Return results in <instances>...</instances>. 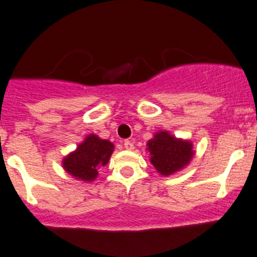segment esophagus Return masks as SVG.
<instances>
[{
	"instance_id": "1",
	"label": "esophagus",
	"mask_w": 257,
	"mask_h": 257,
	"mask_svg": "<svg viewBox=\"0 0 257 257\" xmlns=\"http://www.w3.org/2000/svg\"><path fill=\"white\" fill-rule=\"evenodd\" d=\"M123 145H124V148H125V149H128V150H133L134 149V144L132 143L131 141H124Z\"/></svg>"
}]
</instances>
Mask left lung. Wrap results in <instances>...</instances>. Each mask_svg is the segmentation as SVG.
<instances>
[{"instance_id":"obj_1","label":"left lung","mask_w":257,"mask_h":257,"mask_svg":"<svg viewBox=\"0 0 257 257\" xmlns=\"http://www.w3.org/2000/svg\"><path fill=\"white\" fill-rule=\"evenodd\" d=\"M150 163L163 177H169L180 172L193 159V143L177 138L167 131H159L147 143Z\"/></svg>"}]
</instances>
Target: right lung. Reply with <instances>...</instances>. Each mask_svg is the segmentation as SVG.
Segmentation results:
<instances>
[{
    "label": "right lung",
    "instance_id": "obj_1",
    "mask_svg": "<svg viewBox=\"0 0 257 257\" xmlns=\"http://www.w3.org/2000/svg\"><path fill=\"white\" fill-rule=\"evenodd\" d=\"M113 150L112 142L89 134L78 144L76 150L63 158L62 167L77 180L90 183L97 179L98 170L108 164Z\"/></svg>",
    "mask_w": 257,
    "mask_h": 257
}]
</instances>
